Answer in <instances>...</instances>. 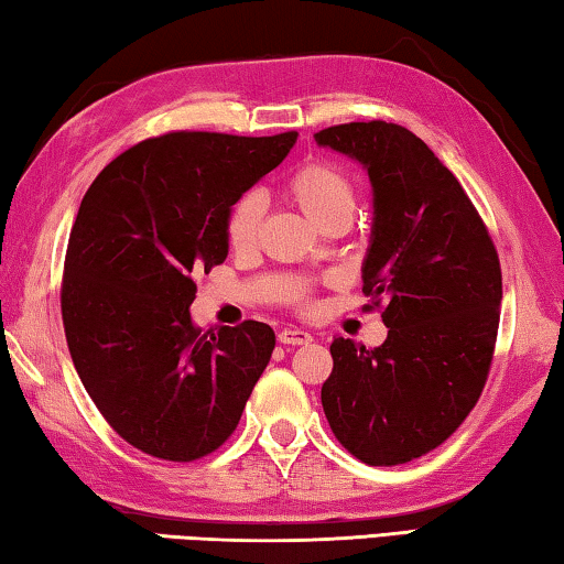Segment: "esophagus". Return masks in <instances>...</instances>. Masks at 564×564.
<instances>
[{"mask_svg": "<svg viewBox=\"0 0 564 564\" xmlns=\"http://www.w3.org/2000/svg\"><path fill=\"white\" fill-rule=\"evenodd\" d=\"M280 343L282 345H310L312 335L304 329H297V327H288L280 332Z\"/></svg>", "mask_w": 564, "mask_h": 564, "instance_id": "34e87169", "label": "esophagus"}]
</instances>
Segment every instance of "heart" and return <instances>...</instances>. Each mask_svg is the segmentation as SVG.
<instances>
[{
  "mask_svg": "<svg viewBox=\"0 0 564 564\" xmlns=\"http://www.w3.org/2000/svg\"><path fill=\"white\" fill-rule=\"evenodd\" d=\"M282 195L288 202H292L304 217H307L312 225L319 229H329L335 225H349L357 199H359V187L357 180L349 174L345 167H339L337 162L319 160V156H312V160L302 162L297 170H294L288 180L282 182ZM262 225V202L254 195L239 197L232 207L227 212L225 219V235L227 245L235 249V252H247L257 242V235H260ZM292 304H297L300 310L312 307L310 292H294Z\"/></svg>",
  "mask_w": 564,
  "mask_h": 564,
  "instance_id": "heart-1",
  "label": "heart"
}]
</instances>
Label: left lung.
<instances>
[{
    "instance_id": "1",
    "label": "left lung",
    "mask_w": 564,
    "mask_h": 564,
    "mask_svg": "<svg viewBox=\"0 0 564 564\" xmlns=\"http://www.w3.org/2000/svg\"><path fill=\"white\" fill-rule=\"evenodd\" d=\"M317 144L362 162L375 189L365 310H382L375 349L337 337L322 408L349 455L375 467L440 447L479 400L500 327L502 270L482 217L435 152L400 124L322 129Z\"/></svg>"
}]
</instances>
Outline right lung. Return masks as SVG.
Listing matches in <instances>:
<instances>
[{"label":"right lung","instance_id":"obj_1","mask_svg":"<svg viewBox=\"0 0 564 564\" xmlns=\"http://www.w3.org/2000/svg\"><path fill=\"white\" fill-rule=\"evenodd\" d=\"M297 132H167L115 156L89 184L62 274L74 369L119 437L195 463L232 437L274 349L264 322L202 332L197 276L225 262V219Z\"/></svg>","mask_w":564,"mask_h":564}]
</instances>
